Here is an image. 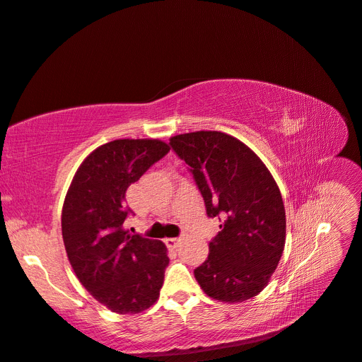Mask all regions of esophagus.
Segmentation results:
<instances>
[{
	"label": "esophagus",
	"mask_w": 362,
	"mask_h": 362,
	"mask_svg": "<svg viewBox=\"0 0 362 362\" xmlns=\"http://www.w3.org/2000/svg\"><path fill=\"white\" fill-rule=\"evenodd\" d=\"M182 241H183V236H180V238H168L167 245L171 247V249H177V247L182 244Z\"/></svg>",
	"instance_id": "34e87169"
}]
</instances>
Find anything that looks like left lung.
<instances>
[{
	"label": "left lung",
	"mask_w": 362,
	"mask_h": 362,
	"mask_svg": "<svg viewBox=\"0 0 362 362\" xmlns=\"http://www.w3.org/2000/svg\"><path fill=\"white\" fill-rule=\"evenodd\" d=\"M170 146L191 167L206 214L221 223L195 279L215 300H249L270 282L285 247V208L276 180L252 148L223 132L183 133Z\"/></svg>",
	"instance_id": "8db88e82"
}]
</instances>
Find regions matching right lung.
Wrapping results in <instances>:
<instances>
[{
	"label": "right lung",
	"mask_w": 362,
	"mask_h": 362,
	"mask_svg": "<svg viewBox=\"0 0 362 362\" xmlns=\"http://www.w3.org/2000/svg\"><path fill=\"white\" fill-rule=\"evenodd\" d=\"M170 151L160 139H115L81 162L62 208V236L80 284L117 314H139L159 298L170 259L162 241L124 229L126 192Z\"/></svg>",
	"instance_id": "obj_1"
}]
</instances>
